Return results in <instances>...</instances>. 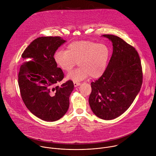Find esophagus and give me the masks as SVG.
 Listing matches in <instances>:
<instances>
[{
  "label": "esophagus",
  "mask_w": 156,
  "mask_h": 156,
  "mask_svg": "<svg viewBox=\"0 0 156 156\" xmlns=\"http://www.w3.org/2000/svg\"><path fill=\"white\" fill-rule=\"evenodd\" d=\"M73 84H74V86H75V87H77V86H80L81 84H80V83H78V82H76V81H75V82H73Z\"/></svg>",
  "instance_id": "esophagus-1"
}]
</instances>
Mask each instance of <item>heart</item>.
I'll use <instances>...</instances> for the list:
<instances>
[{"label":"heart","instance_id":"obj_1","mask_svg":"<svg viewBox=\"0 0 156 156\" xmlns=\"http://www.w3.org/2000/svg\"><path fill=\"white\" fill-rule=\"evenodd\" d=\"M110 55V50L104 44L79 41L69 44L66 51L57 52L54 58L58 67L66 72H70L78 62L79 67L70 72L66 78L78 81L89 76L100 78L107 69Z\"/></svg>","mask_w":156,"mask_h":156}]
</instances>
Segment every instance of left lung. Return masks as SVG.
Returning <instances> with one entry per match:
<instances>
[{
	"instance_id": "left-lung-1",
	"label": "left lung",
	"mask_w": 156,
	"mask_h": 156,
	"mask_svg": "<svg viewBox=\"0 0 156 156\" xmlns=\"http://www.w3.org/2000/svg\"><path fill=\"white\" fill-rule=\"evenodd\" d=\"M102 36L112 42L113 53L104 73L91 83L89 104L93 113L104 120H112L129 107L143 83L140 58L136 49L120 37Z\"/></svg>"
}]
</instances>
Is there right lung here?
I'll return each instance as SVG.
<instances>
[{"mask_svg": "<svg viewBox=\"0 0 156 156\" xmlns=\"http://www.w3.org/2000/svg\"><path fill=\"white\" fill-rule=\"evenodd\" d=\"M65 42L58 36L40 37L21 55L23 63L18 74L21 98L33 115L46 122L58 120L67 112L74 88L71 80L58 85L64 74L54 55Z\"/></svg>", "mask_w": 156, "mask_h": 156, "instance_id": "1", "label": "right lung"}]
</instances>
